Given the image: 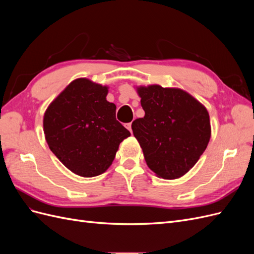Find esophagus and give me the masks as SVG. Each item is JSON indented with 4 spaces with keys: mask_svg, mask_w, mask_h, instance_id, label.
<instances>
[{
    "mask_svg": "<svg viewBox=\"0 0 254 254\" xmlns=\"http://www.w3.org/2000/svg\"><path fill=\"white\" fill-rule=\"evenodd\" d=\"M125 127L129 130L130 132L132 133V129H131V123H127V124H125Z\"/></svg>",
    "mask_w": 254,
    "mask_h": 254,
    "instance_id": "esophagus-1",
    "label": "esophagus"
}]
</instances>
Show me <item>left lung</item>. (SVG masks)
<instances>
[{
	"label": "left lung",
	"instance_id": "1",
	"mask_svg": "<svg viewBox=\"0 0 254 254\" xmlns=\"http://www.w3.org/2000/svg\"><path fill=\"white\" fill-rule=\"evenodd\" d=\"M144 118L133 121V135L148 167L159 178L178 179L193 167L211 137L205 107L188 92L159 84L137 87Z\"/></svg>",
	"mask_w": 254,
	"mask_h": 254
}]
</instances>
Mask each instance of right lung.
<instances>
[{"instance_id":"obj_1","label":"right lung","mask_w":254,"mask_h":254,"mask_svg":"<svg viewBox=\"0 0 254 254\" xmlns=\"http://www.w3.org/2000/svg\"><path fill=\"white\" fill-rule=\"evenodd\" d=\"M108 87L88 78L73 80L48 107L43 131L50 149L72 173L95 177L112 164L130 132L106 99Z\"/></svg>"}]
</instances>
